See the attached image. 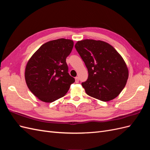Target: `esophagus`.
<instances>
[{
  "label": "esophagus",
  "instance_id": "obj_1",
  "mask_svg": "<svg viewBox=\"0 0 150 150\" xmlns=\"http://www.w3.org/2000/svg\"><path fill=\"white\" fill-rule=\"evenodd\" d=\"M75 81H76V83H79V78H78V77H76V78H75Z\"/></svg>",
  "mask_w": 150,
  "mask_h": 150
}]
</instances>
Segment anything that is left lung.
I'll list each match as a JSON object with an SVG mask.
<instances>
[{
    "instance_id": "8db88e82",
    "label": "left lung",
    "mask_w": 150,
    "mask_h": 150,
    "mask_svg": "<svg viewBox=\"0 0 150 150\" xmlns=\"http://www.w3.org/2000/svg\"><path fill=\"white\" fill-rule=\"evenodd\" d=\"M75 48L88 71V78L82 83L88 95L102 101L116 98L125 87L128 69L120 54L102 40L84 39Z\"/></svg>"
}]
</instances>
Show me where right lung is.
Returning a JSON list of instances; mask_svg holds the SVG:
<instances>
[{
	"mask_svg": "<svg viewBox=\"0 0 150 150\" xmlns=\"http://www.w3.org/2000/svg\"><path fill=\"white\" fill-rule=\"evenodd\" d=\"M73 46L70 39L51 40L42 44L27 63V86L40 101L52 103L63 97L74 83L66 62Z\"/></svg>",
	"mask_w": 150,
	"mask_h": 150,
	"instance_id": "1",
	"label": "right lung"
}]
</instances>
